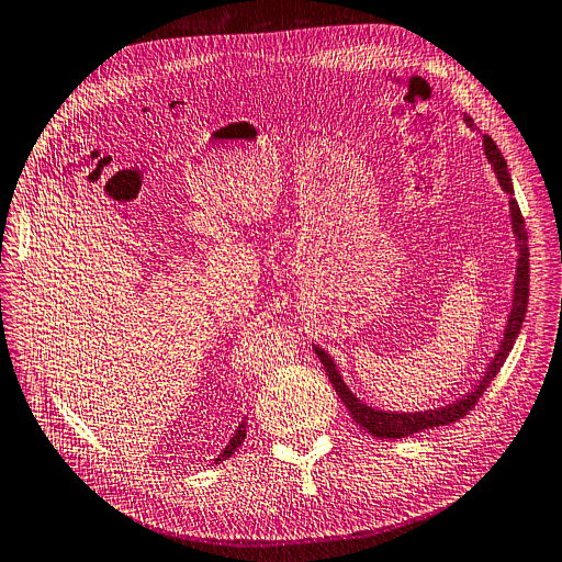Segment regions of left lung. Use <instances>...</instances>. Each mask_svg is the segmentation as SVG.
Returning <instances> with one entry per match:
<instances>
[{
  "mask_svg": "<svg viewBox=\"0 0 562 562\" xmlns=\"http://www.w3.org/2000/svg\"><path fill=\"white\" fill-rule=\"evenodd\" d=\"M483 148H485V156H488L493 169L497 171V178H499V184L504 187V192L513 196V182H510L506 160H504L502 151H499L491 135H483ZM510 221H513V231L517 235L519 259H517V276H515L513 310H510V316H508L504 341H502L493 363L488 366V372L483 375L481 384L472 393H468L463 400H459L457 404L442 406L438 411H423V414H384V411H375V408L366 406L363 402H359L350 393V389L344 384L339 370H336V366L331 363L327 352L321 350V348H314L321 363L325 366V372H327V378H329L336 395L344 400V404L348 406L355 423L359 427H363L368 434L378 436V438H404V436H411V434H418L423 429L452 425V423H457V420H461L463 416L470 414L474 404L479 402V397L483 395V391L488 389V384L495 380V375L499 372V368L504 366V361H506V357H508V352H510V348L517 339L521 321H525V314H527V303H529V246H527L529 239H527V228H525V216H521L519 205H517L515 199H510Z\"/></svg>",
  "mask_w": 562,
  "mask_h": 562,
  "instance_id": "1",
  "label": "left lung"
}]
</instances>
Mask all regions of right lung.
<instances>
[{
  "label": "right lung",
  "mask_w": 562,
  "mask_h": 562,
  "mask_svg": "<svg viewBox=\"0 0 562 562\" xmlns=\"http://www.w3.org/2000/svg\"><path fill=\"white\" fill-rule=\"evenodd\" d=\"M244 438H246V423H241L239 425V429L235 431V436H233V440L226 445V450H223L221 454H218V459H216V463L218 461H226V459H231L233 454H235V450H237V447L244 442Z\"/></svg>",
  "instance_id": "obj_1"
}]
</instances>
